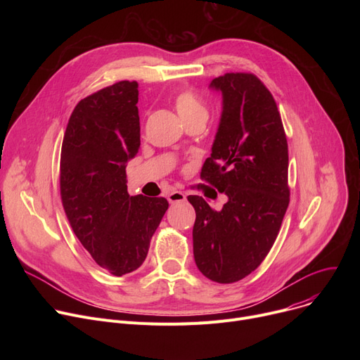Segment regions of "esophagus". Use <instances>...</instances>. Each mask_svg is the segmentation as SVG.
Instances as JSON below:
<instances>
[{
	"mask_svg": "<svg viewBox=\"0 0 360 360\" xmlns=\"http://www.w3.org/2000/svg\"><path fill=\"white\" fill-rule=\"evenodd\" d=\"M186 195L182 193V191H172L169 195H167V200L170 204H175V202H182L185 201Z\"/></svg>",
	"mask_w": 360,
	"mask_h": 360,
	"instance_id": "esophagus-1",
	"label": "esophagus"
}]
</instances>
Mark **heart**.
Wrapping results in <instances>:
<instances>
[{
    "label": "heart",
    "instance_id": "1",
    "mask_svg": "<svg viewBox=\"0 0 360 360\" xmlns=\"http://www.w3.org/2000/svg\"><path fill=\"white\" fill-rule=\"evenodd\" d=\"M175 108L179 113L182 121L186 124L194 120L205 121L209 117V110H207L205 103L194 90H182L175 96Z\"/></svg>",
    "mask_w": 360,
    "mask_h": 360
}]
</instances>
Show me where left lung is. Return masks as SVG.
Masks as SVG:
<instances>
[{
    "label": "left lung",
    "mask_w": 360,
    "mask_h": 360,
    "mask_svg": "<svg viewBox=\"0 0 360 360\" xmlns=\"http://www.w3.org/2000/svg\"><path fill=\"white\" fill-rule=\"evenodd\" d=\"M223 94V112L200 178L228 195L220 212L200 195L195 210L194 259L221 285L258 269L280 232L290 201L289 148L277 103L252 72H226L212 82Z\"/></svg>",
    "instance_id": "left-lung-1"
}]
</instances>
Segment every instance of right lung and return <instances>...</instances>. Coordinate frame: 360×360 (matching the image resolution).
I'll return each mask as SVG.
<instances>
[{
  "mask_svg": "<svg viewBox=\"0 0 360 360\" xmlns=\"http://www.w3.org/2000/svg\"><path fill=\"white\" fill-rule=\"evenodd\" d=\"M139 83L122 80L74 108L63 140L60 191L72 232L98 266L121 277L144 262L163 197H129L125 163L140 148Z\"/></svg>",
  "mask_w": 360,
  "mask_h": 360,
  "instance_id": "obj_1",
  "label": "right lung"
}]
</instances>
